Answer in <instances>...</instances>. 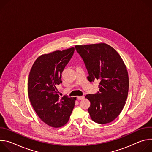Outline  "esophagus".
Masks as SVG:
<instances>
[{
	"label": "esophagus",
	"mask_w": 152,
	"mask_h": 152,
	"mask_svg": "<svg viewBox=\"0 0 152 152\" xmlns=\"http://www.w3.org/2000/svg\"><path fill=\"white\" fill-rule=\"evenodd\" d=\"M85 98V97L83 96H78L77 97V99L79 100H82V99H83Z\"/></svg>",
	"instance_id": "esophagus-1"
}]
</instances>
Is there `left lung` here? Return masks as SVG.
<instances>
[{"label":"left lung","mask_w":152,"mask_h":152,"mask_svg":"<svg viewBox=\"0 0 152 152\" xmlns=\"http://www.w3.org/2000/svg\"><path fill=\"white\" fill-rule=\"evenodd\" d=\"M92 82L99 80V92L87 94L91 103L88 111L93 121L106 124L114 120L123 110L129 91V77L125 64L111 46L105 43L75 46Z\"/></svg>","instance_id":"obj_1"}]
</instances>
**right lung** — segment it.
Wrapping results in <instances>:
<instances>
[{
    "label": "right lung",
    "mask_w": 152,
    "mask_h": 152,
    "mask_svg": "<svg viewBox=\"0 0 152 152\" xmlns=\"http://www.w3.org/2000/svg\"><path fill=\"white\" fill-rule=\"evenodd\" d=\"M74 52L72 48L42 55L35 60L29 73L31 103L40 119L51 127L66 124L75 106L76 97H60L56 88L62 83L61 74Z\"/></svg>",
    "instance_id": "obj_1"
}]
</instances>
